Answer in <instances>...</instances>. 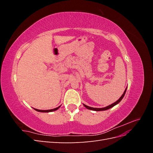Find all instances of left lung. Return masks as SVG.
Instances as JSON below:
<instances>
[{
	"instance_id": "left-lung-1",
	"label": "left lung",
	"mask_w": 153,
	"mask_h": 153,
	"mask_svg": "<svg viewBox=\"0 0 153 153\" xmlns=\"http://www.w3.org/2000/svg\"><path fill=\"white\" fill-rule=\"evenodd\" d=\"M126 89H127V87L126 88V89H125L124 92H123V95H122L121 97H120L119 99L117 101H115V102H114V103L111 104V105H108V106H105V107H104V108H93V107H91V106H87V105H85V104H83V105H84V106H85V107L86 108L89 109V110H94V111H103V110H108V109H110V108H112L113 106H114L115 105H117V104L120 102V101H121L122 100V99L124 98V95H125V93H126Z\"/></svg>"
}]
</instances>
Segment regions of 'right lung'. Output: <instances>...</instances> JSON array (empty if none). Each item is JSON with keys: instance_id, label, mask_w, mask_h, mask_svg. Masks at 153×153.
<instances>
[{"instance_id": "obj_1", "label": "right lung", "mask_w": 153, "mask_h": 153, "mask_svg": "<svg viewBox=\"0 0 153 153\" xmlns=\"http://www.w3.org/2000/svg\"><path fill=\"white\" fill-rule=\"evenodd\" d=\"M60 107H61V106H58V107H57V108H53V109H51V110H38V109H36V108H34L35 110H36V111H38V112H53V111H55V110H57V109H59Z\"/></svg>"}]
</instances>
